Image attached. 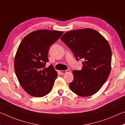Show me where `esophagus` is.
Instances as JSON below:
<instances>
[{"mask_svg": "<svg viewBox=\"0 0 125 125\" xmlns=\"http://www.w3.org/2000/svg\"><path fill=\"white\" fill-rule=\"evenodd\" d=\"M70 72V70H66V71H63V70L60 71V73H61L62 74H64V73H66Z\"/></svg>", "mask_w": 125, "mask_h": 125, "instance_id": "obj_1", "label": "esophagus"}]
</instances>
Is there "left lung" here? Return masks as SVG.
Wrapping results in <instances>:
<instances>
[{"mask_svg":"<svg viewBox=\"0 0 125 125\" xmlns=\"http://www.w3.org/2000/svg\"><path fill=\"white\" fill-rule=\"evenodd\" d=\"M61 39L77 60H84L82 70L72 72L74 79L69 84L71 91L82 97L95 94L107 80L111 70L112 52L107 41L91 28L67 31Z\"/></svg>","mask_w":125,"mask_h":125,"instance_id":"left-lung-1","label":"left lung"}]
</instances>
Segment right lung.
Returning <instances> with one entry per match:
<instances>
[{
  "mask_svg": "<svg viewBox=\"0 0 125 125\" xmlns=\"http://www.w3.org/2000/svg\"><path fill=\"white\" fill-rule=\"evenodd\" d=\"M63 32L42 29L27 35L20 43L15 55L14 66L21 87L31 96L41 97L53 88L58 74L48 62L49 48Z\"/></svg>",
  "mask_w": 125,
  "mask_h": 125,
  "instance_id": "right-lung-1",
  "label": "right lung"
}]
</instances>
